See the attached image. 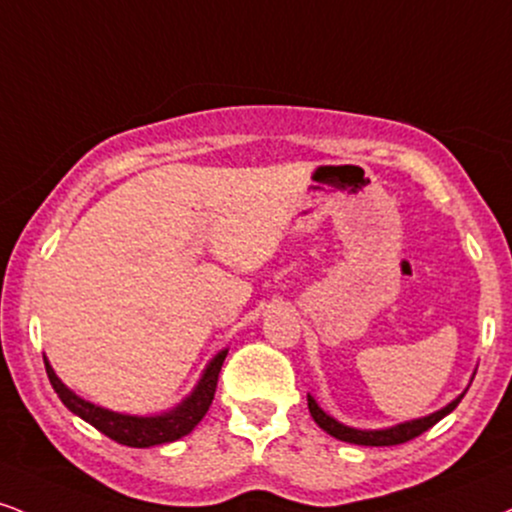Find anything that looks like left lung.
Listing matches in <instances>:
<instances>
[{
	"label": "left lung",
	"instance_id": "1",
	"mask_svg": "<svg viewBox=\"0 0 512 512\" xmlns=\"http://www.w3.org/2000/svg\"><path fill=\"white\" fill-rule=\"evenodd\" d=\"M465 393H467V389L460 393L458 398L451 400L446 408L436 410V412H432V415L420 417V420L400 422V424H396V427H389V429H355V427H348V424L338 422L331 415H326V412L319 408L317 400L312 398L310 393H307V408H310L312 420H315L326 434H331L338 441L357 443V446H398V443L415 439V436H420V434L427 432V429H432L436 422L443 420V417L448 415V412H453L455 408H458V403L463 400Z\"/></svg>",
	"mask_w": 512,
	"mask_h": 512
}]
</instances>
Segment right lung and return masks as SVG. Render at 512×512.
<instances>
[{"instance_id":"add662e5","label":"right lung","mask_w":512,"mask_h":512,"mask_svg":"<svg viewBox=\"0 0 512 512\" xmlns=\"http://www.w3.org/2000/svg\"><path fill=\"white\" fill-rule=\"evenodd\" d=\"M226 353H229V350H221V353H217L212 360H209V365L205 367V372H202L200 381H197L193 393H190L186 400H181L174 410H166L162 415H150V417L123 415V412L100 408V405L76 396V393H73L69 386L54 374V369L49 365L47 357H45V369H47V377H49V384H52V389L57 391L61 403H64L73 415H78L80 420L92 424L97 432L109 436V439H114L116 443H123V446H131V448H150V446H159V443H171L181 439V436L190 434L197 424H200V420L207 415L209 405H212L214 400V391H217L219 372L226 360Z\"/></svg>"}]
</instances>
